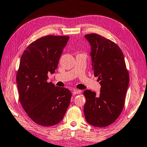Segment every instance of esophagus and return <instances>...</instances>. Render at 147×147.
Listing matches in <instances>:
<instances>
[{
  "label": "esophagus",
  "instance_id": "34e87169",
  "mask_svg": "<svg viewBox=\"0 0 147 147\" xmlns=\"http://www.w3.org/2000/svg\"><path fill=\"white\" fill-rule=\"evenodd\" d=\"M81 91L78 90H74L73 92V95H76V94H80Z\"/></svg>",
  "mask_w": 147,
  "mask_h": 147
}]
</instances>
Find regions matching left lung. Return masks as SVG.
I'll list each match as a JSON object with an SVG mask.
<instances>
[{"mask_svg":"<svg viewBox=\"0 0 147 147\" xmlns=\"http://www.w3.org/2000/svg\"><path fill=\"white\" fill-rule=\"evenodd\" d=\"M92 47L94 74L98 77L101 93L86 90L84 107L85 118L90 125L104 127L119 117L125 104L129 82L124 54L113 41L96 33L85 35Z\"/></svg>","mask_w":147,"mask_h":147,"instance_id":"1","label":"left lung"}]
</instances>
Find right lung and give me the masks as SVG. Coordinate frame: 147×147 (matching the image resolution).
I'll return each mask as SVG.
<instances>
[{
  "label": "right lung",
  "instance_id": "1",
  "mask_svg": "<svg viewBox=\"0 0 147 147\" xmlns=\"http://www.w3.org/2000/svg\"><path fill=\"white\" fill-rule=\"evenodd\" d=\"M69 36L48 35L32 42L24 50L16 74L19 99L31 119L52 126L63 118L72 94L69 89L48 82L54 73Z\"/></svg>",
  "mask_w": 147,
  "mask_h": 147
}]
</instances>
